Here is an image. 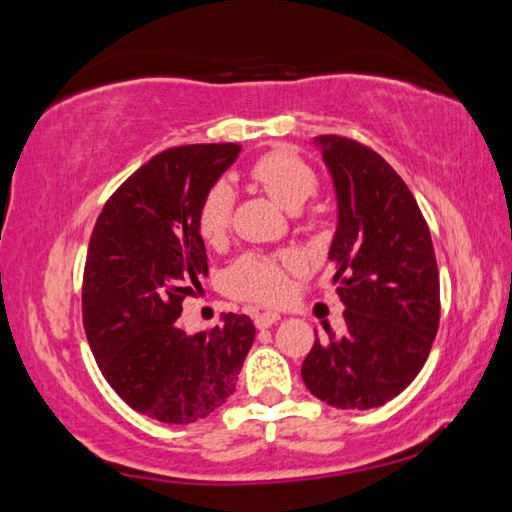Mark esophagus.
<instances>
[{"mask_svg": "<svg viewBox=\"0 0 512 512\" xmlns=\"http://www.w3.org/2000/svg\"><path fill=\"white\" fill-rule=\"evenodd\" d=\"M253 320H255L257 329H269L271 325H276V322L280 320V315L278 313H255Z\"/></svg>", "mask_w": 512, "mask_h": 512, "instance_id": "esophagus-1", "label": "esophagus"}]
</instances>
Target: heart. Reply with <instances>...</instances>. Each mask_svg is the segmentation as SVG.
Masks as SVG:
<instances>
[{
	"label": "heart",
	"instance_id": "heart-1",
	"mask_svg": "<svg viewBox=\"0 0 512 512\" xmlns=\"http://www.w3.org/2000/svg\"><path fill=\"white\" fill-rule=\"evenodd\" d=\"M250 181L269 194L285 211H299L308 199L318 194V174L311 164L290 150H271L250 167ZM236 194L227 183H215L201 199L197 229L211 246L225 241L232 229ZM301 269L297 253L259 255L248 253L236 259L225 273L227 292L236 299L255 304H278L290 290V273Z\"/></svg>",
	"mask_w": 512,
	"mask_h": 512
}]
</instances>
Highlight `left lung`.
<instances>
[{"label": "left lung", "instance_id": "8db88e82", "mask_svg": "<svg viewBox=\"0 0 512 512\" xmlns=\"http://www.w3.org/2000/svg\"><path fill=\"white\" fill-rule=\"evenodd\" d=\"M338 199L329 248L345 311L343 336L325 325L301 364L329 406H383L413 383L441 320L438 266L427 220L401 176L364 143L320 136Z\"/></svg>", "mask_w": 512, "mask_h": 512}]
</instances>
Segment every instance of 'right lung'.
Wrapping results in <instances>:
<instances>
[{
	"instance_id": "add662e5",
	"label": "right lung",
	"mask_w": 512,
	"mask_h": 512,
	"mask_svg": "<svg viewBox=\"0 0 512 512\" xmlns=\"http://www.w3.org/2000/svg\"><path fill=\"white\" fill-rule=\"evenodd\" d=\"M239 143L169 148L106 201L83 271V327L99 371L136 413L167 424L211 415L236 390L255 341L248 315L185 334L183 299L208 273L197 211Z\"/></svg>"
}]
</instances>
